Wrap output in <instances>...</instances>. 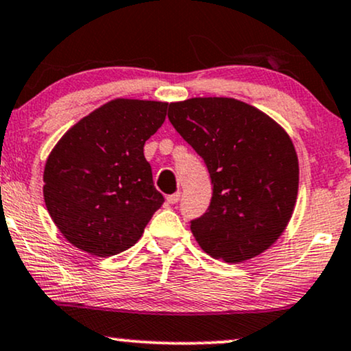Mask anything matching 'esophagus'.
Listing matches in <instances>:
<instances>
[{
  "label": "esophagus",
  "mask_w": 351,
  "mask_h": 351,
  "mask_svg": "<svg viewBox=\"0 0 351 351\" xmlns=\"http://www.w3.org/2000/svg\"><path fill=\"white\" fill-rule=\"evenodd\" d=\"M179 200H180V192L172 193V195H167V198H166V202L169 203V205H174V203H177Z\"/></svg>",
  "instance_id": "obj_1"
}]
</instances>
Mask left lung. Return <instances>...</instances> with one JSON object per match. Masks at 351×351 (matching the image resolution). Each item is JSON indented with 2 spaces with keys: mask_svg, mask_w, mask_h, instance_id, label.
I'll list each match as a JSON object with an SVG mask.
<instances>
[{
  "mask_svg": "<svg viewBox=\"0 0 351 351\" xmlns=\"http://www.w3.org/2000/svg\"><path fill=\"white\" fill-rule=\"evenodd\" d=\"M169 120L208 167L213 195L190 223L213 258L239 263L283 234L298 197L300 166L291 138L274 119L232 97L169 104Z\"/></svg>",
  "mask_w": 351,
  "mask_h": 351,
  "instance_id": "8db88e82",
  "label": "left lung"
}]
</instances>
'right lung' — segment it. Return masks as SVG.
Returning <instances> with one entry per match:
<instances>
[{"mask_svg": "<svg viewBox=\"0 0 351 351\" xmlns=\"http://www.w3.org/2000/svg\"><path fill=\"white\" fill-rule=\"evenodd\" d=\"M166 110L167 102L114 99L73 125L51 149L43 198L75 247L110 257L141 237L164 202L143 148Z\"/></svg>", "mask_w": 351, "mask_h": 351, "instance_id": "obj_1", "label": "right lung"}]
</instances>
